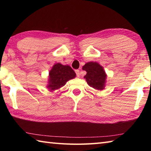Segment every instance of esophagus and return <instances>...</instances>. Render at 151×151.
Here are the masks:
<instances>
[{"label": "esophagus", "instance_id": "34e87169", "mask_svg": "<svg viewBox=\"0 0 151 151\" xmlns=\"http://www.w3.org/2000/svg\"><path fill=\"white\" fill-rule=\"evenodd\" d=\"M75 73L76 74V76H77V77H79L80 76V70H75Z\"/></svg>", "mask_w": 151, "mask_h": 151}]
</instances>
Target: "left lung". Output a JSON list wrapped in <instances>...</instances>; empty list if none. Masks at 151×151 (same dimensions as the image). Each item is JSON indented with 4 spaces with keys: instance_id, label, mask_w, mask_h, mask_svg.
<instances>
[{
    "instance_id": "left-lung-1",
    "label": "left lung",
    "mask_w": 151,
    "mask_h": 151,
    "mask_svg": "<svg viewBox=\"0 0 151 151\" xmlns=\"http://www.w3.org/2000/svg\"><path fill=\"white\" fill-rule=\"evenodd\" d=\"M82 69L87 72L84 78L89 86L97 90L104 89L107 75L100 64L93 62H88L82 67Z\"/></svg>"
}]
</instances>
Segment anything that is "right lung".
Listing matches in <instances>:
<instances>
[{"label": "right lung", "mask_w": 151, "mask_h": 151, "mask_svg": "<svg viewBox=\"0 0 151 151\" xmlns=\"http://www.w3.org/2000/svg\"><path fill=\"white\" fill-rule=\"evenodd\" d=\"M75 77L76 73L70 66L56 63L49 72L47 88L50 91L56 90L62 88L69 80Z\"/></svg>", "instance_id": "right-lung-1"}]
</instances>
